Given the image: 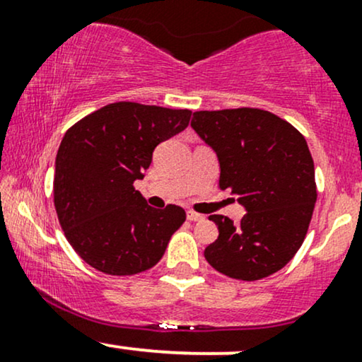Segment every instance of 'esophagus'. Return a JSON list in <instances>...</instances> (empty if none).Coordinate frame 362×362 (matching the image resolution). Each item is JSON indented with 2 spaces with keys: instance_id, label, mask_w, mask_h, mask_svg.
Segmentation results:
<instances>
[{
  "instance_id": "1",
  "label": "esophagus",
  "mask_w": 362,
  "mask_h": 362,
  "mask_svg": "<svg viewBox=\"0 0 362 362\" xmlns=\"http://www.w3.org/2000/svg\"><path fill=\"white\" fill-rule=\"evenodd\" d=\"M187 219H189V221H202V219H204V216L194 213V211H189V213H187Z\"/></svg>"
}]
</instances>
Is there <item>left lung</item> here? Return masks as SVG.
Returning a JSON list of instances; mask_svg holds the SVG:
<instances>
[{"label":"left lung","instance_id":"8db88e82","mask_svg":"<svg viewBox=\"0 0 362 362\" xmlns=\"http://www.w3.org/2000/svg\"><path fill=\"white\" fill-rule=\"evenodd\" d=\"M190 126L218 156L219 189H230L247 211L238 224L209 216L219 236L206 247V260L242 281L281 271L300 250L317 202L306 139L260 109L194 112Z\"/></svg>","mask_w":362,"mask_h":362}]
</instances>
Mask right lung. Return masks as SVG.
I'll return each mask as SVG.
<instances>
[{"label":"right lung","mask_w":362,"mask_h":362,"mask_svg":"<svg viewBox=\"0 0 362 362\" xmlns=\"http://www.w3.org/2000/svg\"><path fill=\"white\" fill-rule=\"evenodd\" d=\"M192 112L117 102L76 122L61 141L54 206L74 252L97 271L132 276L163 257L185 211L155 209L134 189L160 143L189 126Z\"/></svg>","instance_id":"1"}]
</instances>
